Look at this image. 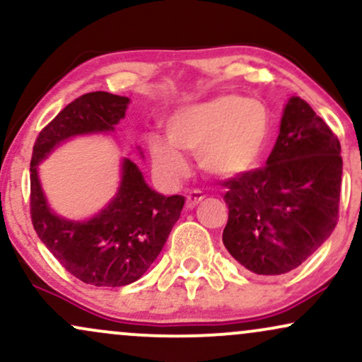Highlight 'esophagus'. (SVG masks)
Masks as SVG:
<instances>
[{
	"instance_id": "34e87169",
	"label": "esophagus",
	"mask_w": 362,
	"mask_h": 362,
	"mask_svg": "<svg viewBox=\"0 0 362 362\" xmlns=\"http://www.w3.org/2000/svg\"><path fill=\"white\" fill-rule=\"evenodd\" d=\"M202 199H204V194H202L201 190H190V192L187 194V207L192 209V207L197 206Z\"/></svg>"
}]
</instances>
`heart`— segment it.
<instances>
[{
    "mask_svg": "<svg viewBox=\"0 0 362 362\" xmlns=\"http://www.w3.org/2000/svg\"><path fill=\"white\" fill-rule=\"evenodd\" d=\"M168 138L151 134L148 151L161 180L173 184L189 172L184 153L197 155L202 170L235 177L255 167L271 136V112L259 98L224 93L182 107L168 120Z\"/></svg>",
    "mask_w": 362,
    "mask_h": 362,
    "instance_id": "1",
    "label": "heart"
}]
</instances>
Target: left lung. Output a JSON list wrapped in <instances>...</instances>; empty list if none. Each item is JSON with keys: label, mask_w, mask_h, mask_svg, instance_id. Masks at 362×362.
I'll return each mask as SVG.
<instances>
[{"label": "left lung", "mask_w": 362, "mask_h": 362, "mask_svg": "<svg viewBox=\"0 0 362 362\" xmlns=\"http://www.w3.org/2000/svg\"><path fill=\"white\" fill-rule=\"evenodd\" d=\"M340 184L337 136L303 98L293 97L265 167L224 180V247L260 276L300 267L337 226Z\"/></svg>", "instance_id": "left-lung-1"}]
</instances>
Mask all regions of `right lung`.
Segmentation results:
<instances>
[{
    "label": "right lung",
    "instance_id": "right-lung-1",
    "mask_svg": "<svg viewBox=\"0 0 362 362\" xmlns=\"http://www.w3.org/2000/svg\"><path fill=\"white\" fill-rule=\"evenodd\" d=\"M129 98L91 91L62 109L37 136L30 161V218L40 242L71 276L91 286L119 288L138 281L160 255L180 218L184 195H165L146 185L138 165L122 163V182L110 204L88 221H68L49 209L37 165L61 141L114 131Z\"/></svg>",
    "mask_w": 362,
    "mask_h": 362
}]
</instances>
